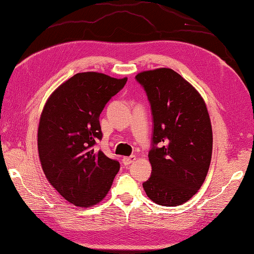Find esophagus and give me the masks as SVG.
<instances>
[{
	"mask_svg": "<svg viewBox=\"0 0 254 254\" xmlns=\"http://www.w3.org/2000/svg\"><path fill=\"white\" fill-rule=\"evenodd\" d=\"M135 161H136V156H134V155H131V156H129V157L123 158V163L125 164V165H130V164L134 163Z\"/></svg>",
	"mask_w": 254,
	"mask_h": 254,
	"instance_id": "esophagus-1",
	"label": "esophagus"
}]
</instances>
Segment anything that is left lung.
<instances>
[{
    "label": "left lung",
    "instance_id": "left-lung-1",
    "mask_svg": "<svg viewBox=\"0 0 254 254\" xmlns=\"http://www.w3.org/2000/svg\"><path fill=\"white\" fill-rule=\"evenodd\" d=\"M136 80L147 93L154 122L152 175L143 188L158 205H181L197 193L210 168L213 134L205 101L172 69L143 71Z\"/></svg>",
    "mask_w": 254,
    "mask_h": 254
}]
</instances>
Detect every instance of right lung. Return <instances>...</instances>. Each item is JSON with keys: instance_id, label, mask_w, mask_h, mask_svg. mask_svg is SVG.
Returning <instances> with one entry per match:
<instances>
[{"instance_id": "add662e5", "label": "right lung", "mask_w": 254, "mask_h": 254, "mask_svg": "<svg viewBox=\"0 0 254 254\" xmlns=\"http://www.w3.org/2000/svg\"><path fill=\"white\" fill-rule=\"evenodd\" d=\"M127 78L81 72L60 84L40 117L38 150L47 180L75 206L89 207L108 194L120 165L93 149L102 138L99 116Z\"/></svg>"}]
</instances>
